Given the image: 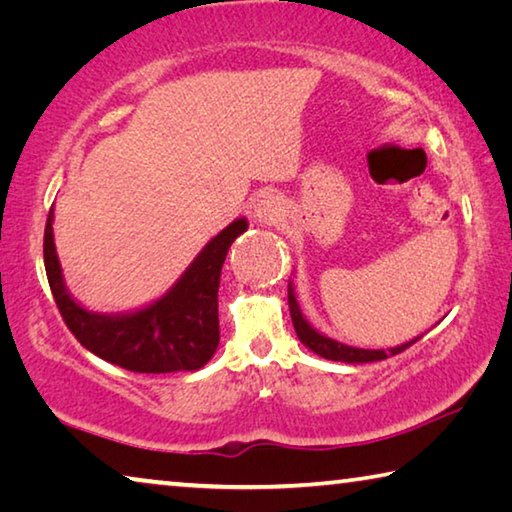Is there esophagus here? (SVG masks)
Segmentation results:
<instances>
[{
  "instance_id": "esophagus-1",
  "label": "esophagus",
  "mask_w": 512,
  "mask_h": 512,
  "mask_svg": "<svg viewBox=\"0 0 512 512\" xmlns=\"http://www.w3.org/2000/svg\"><path fill=\"white\" fill-rule=\"evenodd\" d=\"M284 216V203L280 196L266 194L262 201H257L253 210V219L262 225H273Z\"/></svg>"
}]
</instances>
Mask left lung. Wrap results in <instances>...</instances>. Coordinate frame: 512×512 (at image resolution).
I'll return each mask as SVG.
<instances>
[{
	"mask_svg": "<svg viewBox=\"0 0 512 512\" xmlns=\"http://www.w3.org/2000/svg\"><path fill=\"white\" fill-rule=\"evenodd\" d=\"M289 309H291V320H293V327H296V334L300 343L309 348L314 354L329 361H341V363H370V361H381L386 357H393V354H400L406 348H411L415 341H420L422 336H415V339L406 341L402 345H395V348H388V350H366V348H352V345H345L336 339H329L323 332H318V329L309 323V320L302 316L300 305H298V298H296V287H293V282L289 280Z\"/></svg>",
	"mask_w": 512,
	"mask_h": 512,
	"instance_id": "left-lung-1",
	"label": "left lung"
}]
</instances>
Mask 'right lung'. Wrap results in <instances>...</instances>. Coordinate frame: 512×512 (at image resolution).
I'll return each mask as SVG.
<instances>
[{
	"label": "right lung",
	"instance_id": "obj_1",
	"mask_svg": "<svg viewBox=\"0 0 512 512\" xmlns=\"http://www.w3.org/2000/svg\"><path fill=\"white\" fill-rule=\"evenodd\" d=\"M246 219L232 221L185 268L176 284L140 309L99 314L69 293L54 244V207L45 228V268L65 325L85 350L131 372L198 370L219 348V282L225 255Z\"/></svg>",
	"mask_w": 512,
	"mask_h": 512
}]
</instances>
